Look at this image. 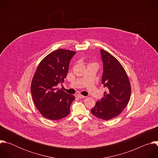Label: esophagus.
I'll return each instance as SVG.
<instances>
[{
	"label": "esophagus",
	"mask_w": 158,
	"mask_h": 158,
	"mask_svg": "<svg viewBox=\"0 0 158 158\" xmlns=\"http://www.w3.org/2000/svg\"><path fill=\"white\" fill-rule=\"evenodd\" d=\"M76 97H77L78 98H80V99H81V98L82 99V98H85V96H82V95H81V94H77V95H76Z\"/></svg>",
	"instance_id": "34e87169"
}]
</instances>
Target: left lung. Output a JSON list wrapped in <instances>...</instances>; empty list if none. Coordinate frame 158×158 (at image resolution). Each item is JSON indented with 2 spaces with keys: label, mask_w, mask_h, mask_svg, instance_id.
Masks as SVG:
<instances>
[{
  "label": "left lung",
  "mask_w": 158,
  "mask_h": 158,
  "mask_svg": "<svg viewBox=\"0 0 158 158\" xmlns=\"http://www.w3.org/2000/svg\"><path fill=\"white\" fill-rule=\"evenodd\" d=\"M103 63L102 84L107 89L104 97L91 109L96 117L109 120L119 116L127 106L131 97V85L121 63L110 54L100 50Z\"/></svg>",
  "instance_id": "obj_1"
}]
</instances>
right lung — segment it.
Listing matches in <instances>:
<instances>
[{
	"instance_id": "1",
	"label": "right lung",
	"mask_w": 158,
	"mask_h": 158,
	"mask_svg": "<svg viewBox=\"0 0 158 158\" xmlns=\"http://www.w3.org/2000/svg\"><path fill=\"white\" fill-rule=\"evenodd\" d=\"M76 52L60 49L39 63L31 84V94L34 104L45 118L58 120L68 116L75 99L73 95L59 89L69 71V63Z\"/></svg>"
}]
</instances>
